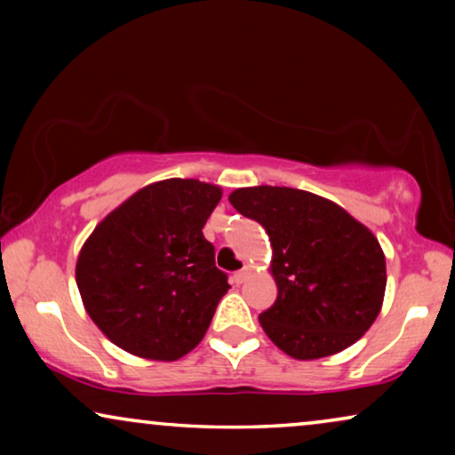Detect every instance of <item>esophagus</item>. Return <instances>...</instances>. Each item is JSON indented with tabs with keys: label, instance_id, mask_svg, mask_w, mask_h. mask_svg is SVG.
<instances>
[{
	"label": "esophagus",
	"instance_id": "1",
	"mask_svg": "<svg viewBox=\"0 0 455 455\" xmlns=\"http://www.w3.org/2000/svg\"><path fill=\"white\" fill-rule=\"evenodd\" d=\"M248 273H251V269H248V267H244V269H240V271H235L234 273V283L235 285H240V283H244L246 282V277H248Z\"/></svg>",
	"mask_w": 455,
	"mask_h": 455
}]
</instances>
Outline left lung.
<instances>
[{"mask_svg": "<svg viewBox=\"0 0 455 455\" xmlns=\"http://www.w3.org/2000/svg\"><path fill=\"white\" fill-rule=\"evenodd\" d=\"M229 203L269 234L277 300L259 321L279 350L315 360L369 331L387 283L369 228L327 198L283 186L238 188Z\"/></svg>", "mask_w": 455, "mask_h": 455, "instance_id": "obj_1", "label": "left lung"}]
</instances>
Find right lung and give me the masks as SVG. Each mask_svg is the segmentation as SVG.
<instances>
[{"instance_id":"right-lung-1","label":"right lung","mask_w":455,"mask_h":455,"mask_svg":"<svg viewBox=\"0 0 455 455\" xmlns=\"http://www.w3.org/2000/svg\"><path fill=\"white\" fill-rule=\"evenodd\" d=\"M220 186L172 178L148 184L84 242L76 283L86 313L117 347L178 360L204 338L229 290L203 228Z\"/></svg>"}]
</instances>
